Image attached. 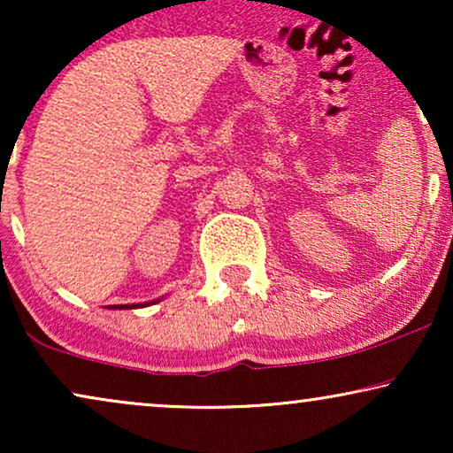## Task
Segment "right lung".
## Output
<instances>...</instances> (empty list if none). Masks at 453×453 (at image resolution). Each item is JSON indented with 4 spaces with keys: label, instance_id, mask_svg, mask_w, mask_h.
<instances>
[{
    "label": "right lung",
    "instance_id": "obj_1",
    "mask_svg": "<svg viewBox=\"0 0 453 453\" xmlns=\"http://www.w3.org/2000/svg\"><path fill=\"white\" fill-rule=\"evenodd\" d=\"M148 305H152V301L150 303H138V305H113V309H135V307H148Z\"/></svg>",
    "mask_w": 453,
    "mask_h": 453
}]
</instances>
